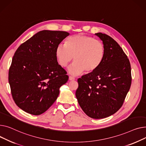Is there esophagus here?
Returning a JSON list of instances; mask_svg holds the SVG:
<instances>
[{"label": "esophagus", "instance_id": "obj_1", "mask_svg": "<svg viewBox=\"0 0 146 146\" xmlns=\"http://www.w3.org/2000/svg\"><path fill=\"white\" fill-rule=\"evenodd\" d=\"M69 80L70 81H74L75 78H74V77H72V76H70L69 77Z\"/></svg>", "mask_w": 146, "mask_h": 146}]
</instances>
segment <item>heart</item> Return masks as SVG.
I'll return each mask as SVG.
<instances>
[{"instance_id": "obj_1", "label": "heart", "mask_w": 146, "mask_h": 146, "mask_svg": "<svg viewBox=\"0 0 146 146\" xmlns=\"http://www.w3.org/2000/svg\"><path fill=\"white\" fill-rule=\"evenodd\" d=\"M105 52V45L101 41L82 34L71 36L66 44L59 43L55 49L58 64L62 67H66L74 58L75 62L68 68V72L74 76L84 71L91 73L97 70Z\"/></svg>"}]
</instances>
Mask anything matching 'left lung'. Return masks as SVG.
I'll return each instance as SVG.
<instances>
[{
	"mask_svg": "<svg viewBox=\"0 0 146 146\" xmlns=\"http://www.w3.org/2000/svg\"><path fill=\"white\" fill-rule=\"evenodd\" d=\"M106 48L103 61L97 70L78 80L76 97L88 116L106 118L123 104L131 83L130 61L118 43L110 36L95 33Z\"/></svg>",
	"mask_w": 146,
	"mask_h": 146,
	"instance_id": "obj_1",
	"label": "left lung"
}]
</instances>
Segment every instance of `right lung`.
I'll list each match as a JSON object with an SVG mask.
<instances>
[{
	"instance_id": "right-lung-1",
	"label": "right lung",
	"mask_w": 146,
	"mask_h": 146,
	"mask_svg": "<svg viewBox=\"0 0 146 146\" xmlns=\"http://www.w3.org/2000/svg\"><path fill=\"white\" fill-rule=\"evenodd\" d=\"M70 33L41 31L17 49L9 71L13 99L29 114L44 113L57 99L68 76L58 63L57 45Z\"/></svg>"
}]
</instances>
